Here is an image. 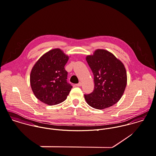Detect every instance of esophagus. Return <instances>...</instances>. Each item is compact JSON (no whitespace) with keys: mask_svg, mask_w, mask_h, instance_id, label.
I'll list each match as a JSON object with an SVG mask.
<instances>
[{"mask_svg":"<svg viewBox=\"0 0 156 156\" xmlns=\"http://www.w3.org/2000/svg\"><path fill=\"white\" fill-rule=\"evenodd\" d=\"M76 86L77 87H80L82 86V83H81V82H80L78 84H76Z\"/></svg>","mask_w":156,"mask_h":156,"instance_id":"34e87169","label":"esophagus"}]
</instances>
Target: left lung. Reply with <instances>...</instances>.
Returning a JSON list of instances; mask_svg holds the SVG:
<instances>
[{"instance_id":"8db88e82","label":"left lung","mask_w":156,"mask_h":156,"mask_svg":"<svg viewBox=\"0 0 156 156\" xmlns=\"http://www.w3.org/2000/svg\"><path fill=\"white\" fill-rule=\"evenodd\" d=\"M86 60L94 75L92 93L84 94L90 106L104 109L119 101L127 85V73L120 60L105 50H97Z\"/></svg>"}]
</instances>
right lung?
Segmentation results:
<instances>
[{
	"label": "right lung",
	"instance_id": "1",
	"mask_svg": "<svg viewBox=\"0 0 156 156\" xmlns=\"http://www.w3.org/2000/svg\"><path fill=\"white\" fill-rule=\"evenodd\" d=\"M69 57L60 49L44 54L31 70L30 81L36 98L48 105L60 104L66 100L72 86L67 81L65 66Z\"/></svg>",
	"mask_w": 156,
	"mask_h": 156
}]
</instances>
